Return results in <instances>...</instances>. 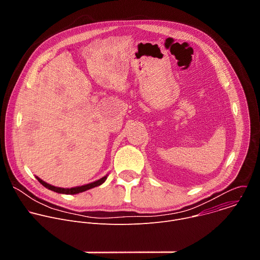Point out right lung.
Segmentation results:
<instances>
[{
	"instance_id": "right-lung-1",
	"label": "right lung",
	"mask_w": 260,
	"mask_h": 260,
	"mask_svg": "<svg viewBox=\"0 0 260 260\" xmlns=\"http://www.w3.org/2000/svg\"><path fill=\"white\" fill-rule=\"evenodd\" d=\"M108 175L104 176L103 178H101L100 180L98 181H94L92 183H89V184H86V185H82V186H77V187H72V188H61V187H55V186H52V185L44 182L43 180H41L40 178H38L36 176V178L38 179V181L43 185L44 187L54 191V192H57V193H63V194H77V193H80V192H83V191H86L88 189H91L93 187H96V186H100L101 184H103L106 179H107Z\"/></svg>"
}]
</instances>
